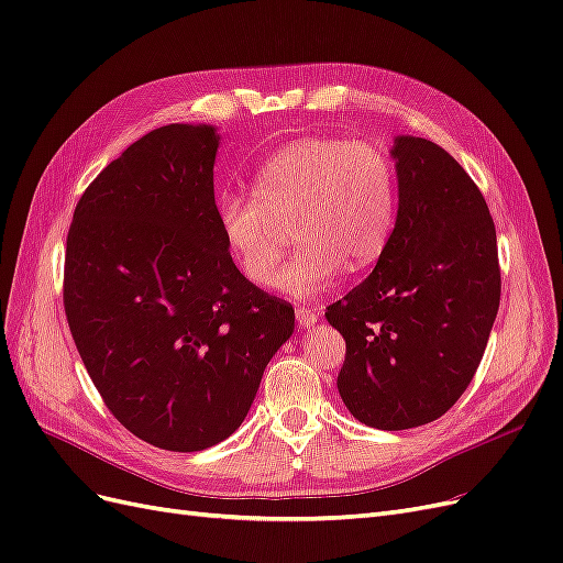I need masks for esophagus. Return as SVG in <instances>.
<instances>
[{
  "mask_svg": "<svg viewBox=\"0 0 563 563\" xmlns=\"http://www.w3.org/2000/svg\"><path fill=\"white\" fill-rule=\"evenodd\" d=\"M296 319L300 327H312V323L319 319V312L317 310H310V308H296Z\"/></svg>",
  "mask_w": 563,
  "mask_h": 563,
  "instance_id": "34e87169",
  "label": "esophagus"
}]
</instances>
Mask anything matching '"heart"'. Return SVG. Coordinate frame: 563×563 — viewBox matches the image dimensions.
<instances>
[{"mask_svg": "<svg viewBox=\"0 0 563 563\" xmlns=\"http://www.w3.org/2000/svg\"><path fill=\"white\" fill-rule=\"evenodd\" d=\"M218 228L236 267L255 286H272L285 250L282 219L297 218L301 249L277 288L310 298L345 263L362 269L380 258L397 216V176L373 141L312 135L282 147L258 172V192L218 199Z\"/></svg>", "mask_w": 563, "mask_h": 563, "instance_id": "b5f03b06", "label": "heart"}]
</instances>
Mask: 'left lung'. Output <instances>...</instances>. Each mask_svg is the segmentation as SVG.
Masks as SVG:
<instances>
[{"label": "left lung", "mask_w": 563, "mask_h": 563, "mask_svg": "<svg viewBox=\"0 0 563 563\" xmlns=\"http://www.w3.org/2000/svg\"><path fill=\"white\" fill-rule=\"evenodd\" d=\"M399 211L376 269L331 302L345 338L338 391L378 430L444 416L472 383L500 305L496 225L486 199L444 147L401 135Z\"/></svg>", "instance_id": "left-lung-1"}]
</instances>
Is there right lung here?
I'll return each mask as SVG.
<instances>
[{
  "label": "right lung",
  "mask_w": 563,
  "mask_h": 563,
  "mask_svg": "<svg viewBox=\"0 0 563 563\" xmlns=\"http://www.w3.org/2000/svg\"><path fill=\"white\" fill-rule=\"evenodd\" d=\"M213 126L168 124L77 201L63 305L110 413L164 451H203L246 418L294 308L251 284L218 228Z\"/></svg>",
  "instance_id": "1"
}]
</instances>
